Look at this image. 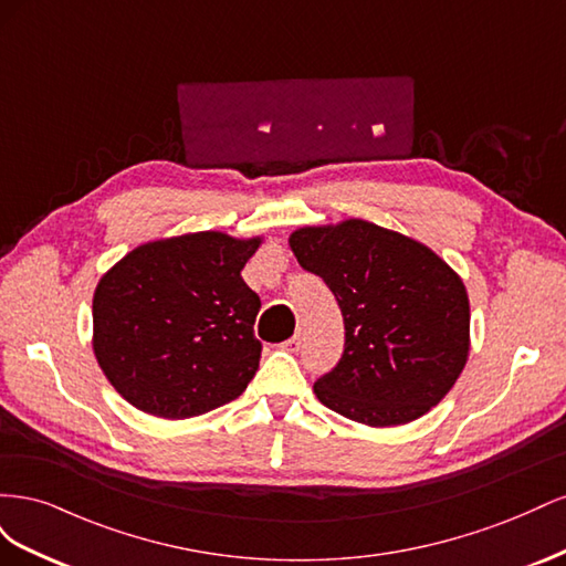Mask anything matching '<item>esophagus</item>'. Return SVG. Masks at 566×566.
I'll use <instances>...</instances> for the list:
<instances>
[{
    "mask_svg": "<svg viewBox=\"0 0 566 566\" xmlns=\"http://www.w3.org/2000/svg\"><path fill=\"white\" fill-rule=\"evenodd\" d=\"M300 347H302V333H295L293 337L283 342V349L285 352H293L295 354V352H300Z\"/></svg>",
    "mask_w": 566,
    "mask_h": 566,
    "instance_id": "34e87169",
    "label": "esophagus"
}]
</instances>
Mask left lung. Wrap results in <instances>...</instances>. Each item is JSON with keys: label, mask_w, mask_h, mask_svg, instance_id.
<instances>
[{"label": "left lung", "mask_w": 566, "mask_h": 566, "mask_svg": "<svg viewBox=\"0 0 566 566\" xmlns=\"http://www.w3.org/2000/svg\"><path fill=\"white\" fill-rule=\"evenodd\" d=\"M287 243L345 318V352L316 380L318 401L368 427L430 413L470 354V300L458 273L416 238L366 219L302 227Z\"/></svg>", "instance_id": "obj_1"}]
</instances>
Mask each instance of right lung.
<instances>
[{"instance_id":"add662e5","label":"right lung","mask_w":566,"mask_h":566,"mask_svg":"<svg viewBox=\"0 0 566 566\" xmlns=\"http://www.w3.org/2000/svg\"><path fill=\"white\" fill-rule=\"evenodd\" d=\"M264 238L198 231L127 252L94 290V356L134 408L165 420L241 397L260 368V297L241 271Z\"/></svg>"}]
</instances>
